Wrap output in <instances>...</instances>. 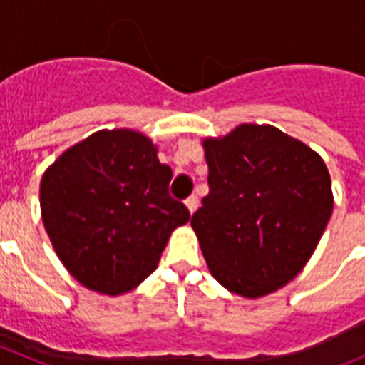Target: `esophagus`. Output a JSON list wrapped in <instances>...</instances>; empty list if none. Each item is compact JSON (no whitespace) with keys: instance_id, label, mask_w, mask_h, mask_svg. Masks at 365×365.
I'll use <instances>...</instances> for the list:
<instances>
[{"instance_id":"obj_1","label":"esophagus","mask_w":365,"mask_h":365,"mask_svg":"<svg viewBox=\"0 0 365 365\" xmlns=\"http://www.w3.org/2000/svg\"><path fill=\"white\" fill-rule=\"evenodd\" d=\"M186 206H188L190 214H193V212L197 210V206H199V199H197V195H190V197L186 199Z\"/></svg>"}]
</instances>
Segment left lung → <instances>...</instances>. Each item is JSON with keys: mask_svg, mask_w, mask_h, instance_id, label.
<instances>
[{"mask_svg": "<svg viewBox=\"0 0 365 365\" xmlns=\"http://www.w3.org/2000/svg\"><path fill=\"white\" fill-rule=\"evenodd\" d=\"M208 195L192 215L212 276L245 298L282 289L305 267L333 214L327 166L272 125L202 143Z\"/></svg>", "mask_w": 365, "mask_h": 365, "instance_id": "left-lung-1", "label": "left lung"}]
</instances>
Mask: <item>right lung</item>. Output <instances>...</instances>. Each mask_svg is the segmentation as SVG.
<instances>
[{
    "label": "right lung",
    "mask_w": 365,
    "mask_h": 365,
    "mask_svg": "<svg viewBox=\"0 0 365 365\" xmlns=\"http://www.w3.org/2000/svg\"><path fill=\"white\" fill-rule=\"evenodd\" d=\"M172 168L131 130L98 131L43 173L41 219L73 278L117 296L157 269L168 237L190 210L170 195Z\"/></svg>",
    "instance_id": "obj_1"
}]
</instances>
